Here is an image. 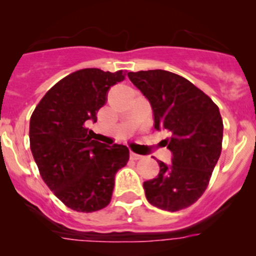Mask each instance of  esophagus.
Here are the masks:
<instances>
[{
	"instance_id": "obj_1",
	"label": "esophagus",
	"mask_w": 256,
	"mask_h": 256,
	"mask_svg": "<svg viewBox=\"0 0 256 256\" xmlns=\"http://www.w3.org/2000/svg\"><path fill=\"white\" fill-rule=\"evenodd\" d=\"M130 158L131 160H141L142 158V156H141V154H135V152H130Z\"/></svg>"
}]
</instances>
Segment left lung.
<instances>
[{"instance_id":"8db88e82","label":"left lung","mask_w":256,"mask_h":256,"mask_svg":"<svg viewBox=\"0 0 256 256\" xmlns=\"http://www.w3.org/2000/svg\"><path fill=\"white\" fill-rule=\"evenodd\" d=\"M132 84L148 99L154 128H164L172 164L158 161L160 174L144 182L147 200L177 212L197 202L207 190L223 141V120L207 94L178 74L161 69L130 72Z\"/></svg>"}]
</instances>
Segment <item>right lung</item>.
Segmentation results:
<instances>
[{"label":"right lung","instance_id":"1","mask_svg":"<svg viewBox=\"0 0 256 256\" xmlns=\"http://www.w3.org/2000/svg\"><path fill=\"white\" fill-rule=\"evenodd\" d=\"M126 76V70L98 68L74 72L46 92L30 116V151L40 176L73 210L92 213L106 207L116 172L128 161V147L92 140L85 126L96 121L108 90Z\"/></svg>","mask_w":256,"mask_h":256}]
</instances>
